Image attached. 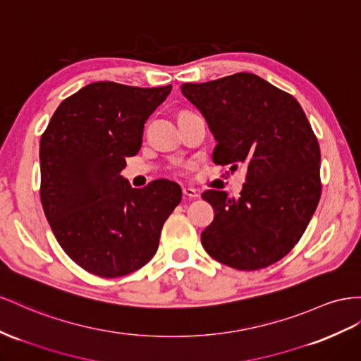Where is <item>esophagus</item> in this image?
Segmentation results:
<instances>
[{
	"mask_svg": "<svg viewBox=\"0 0 361 361\" xmlns=\"http://www.w3.org/2000/svg\"><path fill=\"white\" fill-rule=\"evenodd\" d=\"M182 192H183V197H187V199L199 197V192L196 190H192V188H183Z\"/></svg>",
	"mask_w": 361,
	"mask_h": 361,
	"instance_id": "obj_1",
	"label": "esophagus"
}]
</instances>
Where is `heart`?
I'll list each match as a JSON object with an SVG mask.
<instances>
[{"label":"heart","mask_w":361,"mask_h":361,"mask_svg":"<svg viewBox=\"0 0 361 361\" xmlns=\"http://www.w3.org/2000/svg\"><path fill=\"white\" fill-rule=\"evenodd\" d=\"M182 114H183V112H182Z\"/></svg>","instance_id":"obj_1"}]
</instances>
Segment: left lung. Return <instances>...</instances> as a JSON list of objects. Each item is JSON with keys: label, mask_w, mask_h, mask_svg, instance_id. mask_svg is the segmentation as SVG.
<instances>
[{"label": "left lung", "mask_w": 361, "mask_h": 361, "mask_svg": "<svg viewBox=\"0 0 361 361\" xmlns=\"http://www.w3.org/2000/svg\"><path fill=\"white\" fill-rule=\"evenodd\" d=\"M182 94L207 118L212 159L246 169L240 199L207 190L216 216L202 232L214 259L237 270L264 269L296 246L322 192L320 147L293 95L250 73L185 83Z\"/></svg>", "instance_id": "8db88e82"}]
</instances>
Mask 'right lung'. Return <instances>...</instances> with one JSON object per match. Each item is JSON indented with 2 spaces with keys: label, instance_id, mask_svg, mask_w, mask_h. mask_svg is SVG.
<instances>
[{
  "label": "right lung",
  "instance_id": "add662e5",
  "mask_svg": "<svg viewBox=\"0 0 361 361\" xmlns=\"http://www.w3.org/2000/svg\"><path fill=\"white\" fill-rule=\"evenodd\" d=\"M170 91L171 85H86L59 104L41 136L45 217L66 255L92 275L118 278L147 264L180 203L178 183L158 179L140 190L120 174Z\"/></svg>",
  "mask_w": 361,
  "mask_h": 361
}]
</instances>
